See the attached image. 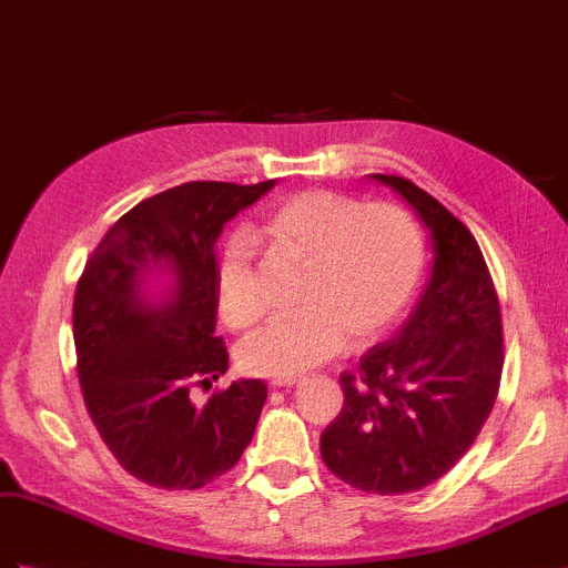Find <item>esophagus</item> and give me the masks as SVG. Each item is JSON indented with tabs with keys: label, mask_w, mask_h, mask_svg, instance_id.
<instances>
[{
	"label": "esophagus",
	"mask_w": 568,
	"mask_h": 568,
	"mask_svg": "<svg viewBox=\"0 0 568 568\" xmlns=\"http://www.w3.org/2000/svg\"><path fill=\"white\" fill-rule=\"evenodd\" d=\"M303 381H306L303 376H274L270 385L272 388H294V385H301Z\"/></svg>",
	"instance_id": "34e87169"
}]
</instances>
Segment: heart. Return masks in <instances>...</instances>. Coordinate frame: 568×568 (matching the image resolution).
I'll use <instances>...</instances> for the list:
<instances>
[{"label":"heart","instance_id":"b5f03b06","mask_svg":"<svg viewBox=\"0 0 568 568\" xmlns=\"http://www.w3.org/2000/svg\"><path fill=\"white\" fill-rule=\"evenodd\" d=\"M253 239L270 255L306 267L298 315H280L251 332L239 364L253 376H298L347 344L381 337L417 292L426 247L422 229L403 206L366 204L329 190H308L276 204ZM219 313L231 327L257 321L253 245L236 236L216 274Z\"/></svg>","mask_w":568,"mask_h":568}]
</instances>
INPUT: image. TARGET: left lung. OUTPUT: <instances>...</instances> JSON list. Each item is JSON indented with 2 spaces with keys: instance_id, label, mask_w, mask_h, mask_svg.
I'll return each mask as SVG.
<instances>
[{
  "instance_id": "obj_1",
  "label": "left lung",
  "mask_w": 568,
  "mask_h": 568,
  "mask_svg": "<svg viewBox=\"0 0 568 568\" xmlns=\"http://www.w3.org/2000/svg\"><path fill=\"white\" fill-rule=\"evenodd\" d=\"M428 229L432 280L395 335L339 376L342 412L321 436L323 463L368 494L419 491L475 444L499 395V296L473 233L407 178L373 173Z\"/></svg>"
}]
</instances>
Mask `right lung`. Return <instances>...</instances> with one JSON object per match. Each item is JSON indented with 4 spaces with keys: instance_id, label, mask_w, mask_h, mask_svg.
Masks as SVG:
<instances>
[{
    "instance_id": "add662e5",
    "label": "right lung",
    "mask_w": 568,
    "mask_h": 568,
    "mask_svg": "<svg viewBox=\"0 0 568 568\" xmlns=\"http://www.w3.org/2000/svg\"><path fill=\"white\" fill-rule=\"evenodd\" d=\"M272 187L274 180H197L159 192L110 226L77 284L72 325L89 417L115 460L151 487L200 489L253 440L265 383L236 381L202 407L192 388H212L229 368L226 344L214 337V243Z\"/></svg>"
}]
</instances>
